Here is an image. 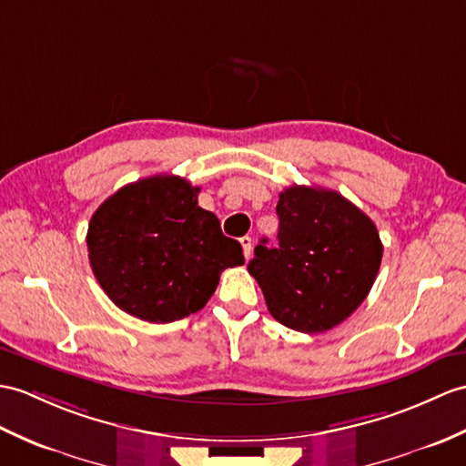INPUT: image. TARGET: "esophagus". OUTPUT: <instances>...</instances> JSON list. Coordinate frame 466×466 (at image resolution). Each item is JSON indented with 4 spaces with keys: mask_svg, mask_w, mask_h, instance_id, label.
Listing matches in <instances>:
<instances>
[{
    "mask_svg": "<svg viewBox=\"0 0 466 466\" xmlns=\"http://www.w3.org/2000/svg\"><path fill=\"white\" fill-rule=\"evenodd\" d=\"M240 244H242V250H244V258L250 259V256H252V238L250 236L240 238Z\"/></svg>",
    "mask_w": 466,
    "mask_h": 466,
    "instance_id": "1",
    "label": "esophagus"
}]
</instances>
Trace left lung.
Segmentation results:
<instances>
[{
    "instance_id": "1",
    "label": "left lung",
    "mask_w": 466,
    "mask_h": 466,
    "mask_svg": "<svg viewBox=\"0 0 466 466\" xmlns=\"http://www.w3.org/2000/svg\"><path fill=\"white\" fill-rule=\"evenodd\" d=\"M278 246H256L248 264L282 326L321 333L363 304L380 272L383 244L367 214L339 192L294 187L279 192Z\"/></svg>"
}]
</instances>
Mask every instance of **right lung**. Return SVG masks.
<instances>
[{
	"mask_svg": "<svg viewBox=\"0 0 466 466\" xmlns=\"http://www.w3.org/2000/svg\"><path fill=\"white\" fill-rule=\"evenodd\" d=\"M198 187L172 175L127 184L91 216L86 230L96 282L116 308L168 323L207 306L242 246L198 207Z\"/></svg>",
	"mask_w": 466,
	"mask_h": 466,
	"instance_id": "right-lung-1",
	"label": "right lung"
}]
</instances>
